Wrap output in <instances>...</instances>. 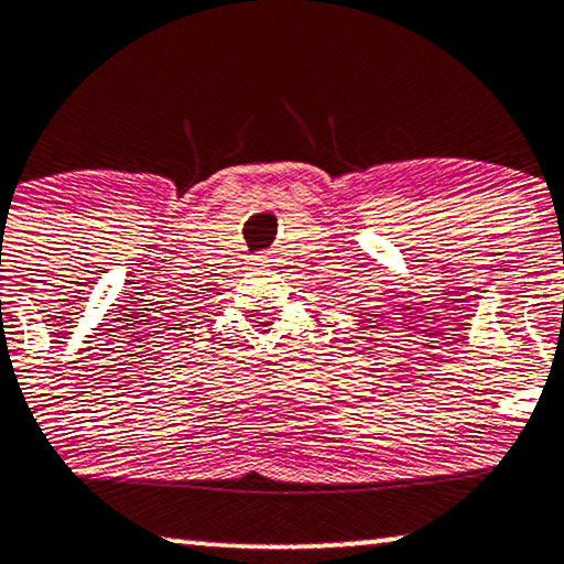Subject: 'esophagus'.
I'll return each mask as SVG.
<instances>
[{"instance_id": "34e87169", "label": "esophagus", "mask_w": 564, "mask_h": 564, "mask_svg": "<svg viewBox=\"0 0 564 564\" xmlns=\"http://www.w3.org/2000/svg\"><path fill=\"white\" fill-rule=\"evenodd\" d=\"M271 261H273V258H271V256H265V253L256 256V265H271Z\"/></svg>"}]
</instances>
